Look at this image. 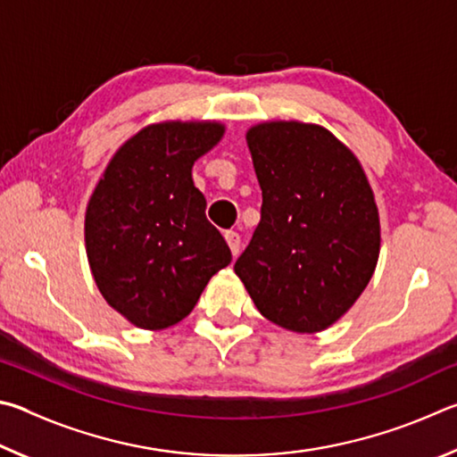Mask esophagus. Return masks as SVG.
<instances>
[{"label":"esophagus","mask_w":457,"mask_h":457,"mask_svg":"<svg viewBox=\"0 0 457 457\" xmlns=\"http://www.w3.org/2000/svg\"><path fill=\"white\" fill-rule=\"evenodd\" d=\"M224 238H227V243L230 246V253L237 257L238 249H241V237H238L237 230H227V233H224Z\"/></svg>","instance_id":"obj_1"}]
</instances>
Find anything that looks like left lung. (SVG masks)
Returning <instances> with one entry per match:
<instances>
[{
	"mask_svg": "<svg viewBox=\"0 0 457 457\" xmlns=\"http://www.w3.org/2000/svg\"><path fill=\"white\" fill-rule=\"evenodd\" d=\"M262 190L261 222L235 273L262 317L317 333L353 307L379 259V212L361 164L317 124L246 132Z\"/></svg>",
	"mask_w": 457,
	"mask_h": 457,
	"instance_id": "obj_1",
	"label": "left lung"
}]
</instances>
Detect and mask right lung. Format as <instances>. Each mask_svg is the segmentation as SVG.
Segmentation results:
<instances>
[{
	"mask_svg": "<svg viewBox=\"0 0 457 457\" xmlns=\"http://www.w3.org/2000/svg\"><path fill=\"white\" fill-rule=\"evenodd\" d=\"M219 122L150 124L120 146L86 211V253L112 309L140 329L182 321L233 259L192 164L222 138Z\"/></svg>",
	"mask_w": 457,
	"mask_h": 457,
	"instance_id": "1",
	"label": "right lung"
}]
</instances>
